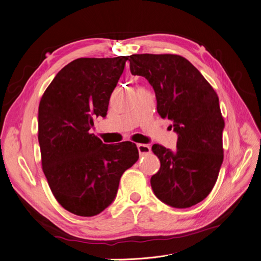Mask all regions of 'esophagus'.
<instances>
[{
  "mask_svg": "<svg viewBox=\"0 0 261 261\" xmlns=\"http://www.w3.org/2000/svg\"><path fill=\"white\" fill-rule=\"evenodd\" d=\"M137 148H138V151H139L140 154H148V153L151 152V147L148 146V145L138 144Z\"/></svg>",
  "mask_w": 261,
  "mask_h": 261,
  "instance_id": "esophagus-1",
  "label": "esophagus"
}]
</instances>
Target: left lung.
Segmentation results:
<instances>
[{
  "instance_id": "8db88e82",
  "label": "left lung",
  "mask_w": 261,
  "mask_h": 261,
  "mask_svg": "<svg viewBox=\"0 0 261 261\" xmlns=\"http://www.w3.org/2000/svg\"><path fill=\"white\" fill-rule=\"evenodd\" d=\"M128 61L130 73L152 86L158 113L178 134L174 151L152 146L161 163L150 179L152 191L171 207H192L210 194L223 162L224 120L218 94L180 55L133 54Z\"/></svg>"
}]
</instances>
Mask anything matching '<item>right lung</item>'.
I'll return each instance as SVG.
<instances>
[{
  "instance_id": "right-lung-1",
  "label": "right lung",
  "mask_w": 261,
  "mask_h": 261,
  "mask_svg": "<svg viewBox=\"0 0 261 261\" xmlns=\"http://www.w3.org/2000/svg\"><path fill=\"white\" fill-rule=\"evenodd\" d=\"M128 58L74 60L39 103L42 170L55 199L76 216H97L111 204L123 173L139 158L134 143L106 145L90 133L93 118L107 115Z\"/></svg>"
}]
</instances>
